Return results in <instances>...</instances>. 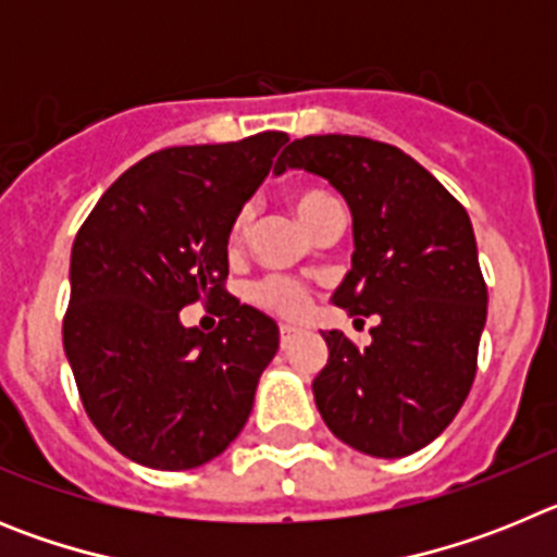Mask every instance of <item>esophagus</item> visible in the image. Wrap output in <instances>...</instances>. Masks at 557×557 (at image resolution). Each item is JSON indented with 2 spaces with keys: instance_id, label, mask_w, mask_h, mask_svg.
I'll list each match as a JSON object with an SVG mask.
<instances>
[{
  "instance_id": "obj_1",
  "label": "esophagus",
  "mask_w": 557,
  "mask_h": 557,
  "mask_svg": "<svg viewBox=\"0 0 557 557\" xmlns=\"http://www.w3.org/2000/svg\"><path fill=\"white\" fill-rule=\"evenodd\" d=\"M295 337H298V329H295V326H282V348H287Z\"/></svg>"
}]
</instances>
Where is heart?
Returning a JSON list of instances; mask_svg holds the SVG:
<instances>
[{"label":"heart","mask_w":557,"mask_h":557,"mask_svg":"<svg viewBox=\"0 0 557 557\" xmlns=\"http://www.w3.org/2000/svg\"><path fill=\"white\" fill-rule=\"evenodd\" d=\"M289 203H293L295 218L301 220L304 228L309 231L314 220H318V214H321L323 209H329L334 200L318 189H304L298 191V195H293ZM250 228H253V211L250 209L236 211V218L231 220V228H228L231 253H236V250L248 243ZM250 298H253L256 307L282 314V318H298V314L307 309V293H304L301 284L289 282V278H278V275H270V278L256 282L253 289H250Z\"/></svg>","instance_id":"b5f03b06"}]
</instances>
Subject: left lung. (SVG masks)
Returning <instances> with one entry per match:
<instances>
[{
    "label": "left lung",
    "mask_w": 557,
    "mask_h": 557,
    "mask_svg": "<svg viewBox=\"0 0 557 557\" xmlns=\"http://www.w3.org/2000/svg\"><path fill=\"white\" fill-rule=\"evenodd\" d=\"M326 178L351 211V270L334 307L376 314L371 346L323 332L329 362L314 405L329 430L371 457L432 444L460 412L476 373L488 289L471 220L444 184L405 150L362 136L295 139L275 175Z\"/></svg>",
    "instance_id": "1"
}]
</instances>
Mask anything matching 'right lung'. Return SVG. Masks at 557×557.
I'll use <instances>...</instances> for the list:
<instances>
[{
	"instance_id": "add662e5",
	"label": "right lung",
	"mask_w": 557,
	"mask_h": 557,
	"mask_svg": "<svg viewBox=\"0 0 557 557\" xmlns=\"http://www.w3.org/2000/svg\"><path fill=\"white\" fill-rule=\"evenodd\" d=\"M287 133L166 147L122 172L72 245L63 351L91 424L147 469H198L243 432L278 326L223 289L228 228ZM211 300L214 333L180 323Z\"/></svg>"
}]
</instances>
